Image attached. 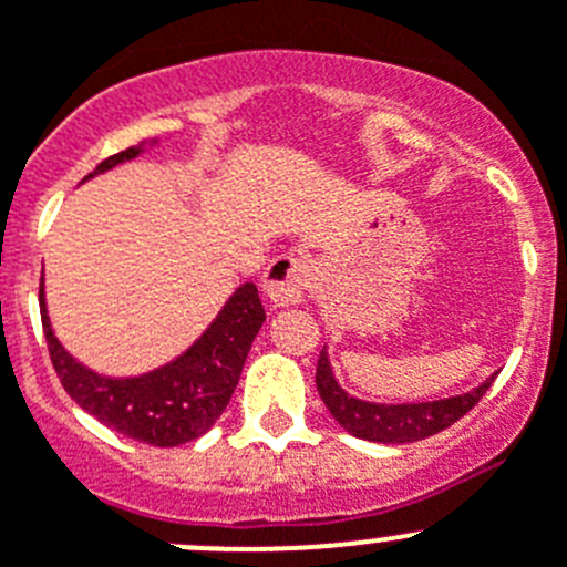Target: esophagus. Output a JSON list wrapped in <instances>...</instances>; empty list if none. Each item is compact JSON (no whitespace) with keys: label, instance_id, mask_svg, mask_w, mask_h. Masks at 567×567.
<instances>
[{"label":"esophagus","instance_id":"1","mask_svg":"<svg viewBox=\"0 0 567 567\" xmlns=\"http://www.w3.org/2000/svg\"><path fill=\"white\" fill-rule=\"evenodd\" d=\"M310 266L305 257H293V254H282L266 268L262 274V288L271 299L274 308H288V305H299L310 288Z\"/></svg>","mask_w":567,"mask_h":567}]
</instances>
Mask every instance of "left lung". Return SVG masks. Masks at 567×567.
<instances>
[{"mask_svg": "<svg viewBox=\"0 0 567 567\" xmlns=\"http://www.w3.org/2000/svg\"><path fill=\"white\" fill-rule=\"evenodd\" d=\"M492 380L495 378H486L478 389L467 391V394L427 400V403H369L338 385L330 358H327V347L321 349L319 367H316V389L338 425L352 436L383 444L420 442V439L451 427L486 394Z\"/></svg>", "mask_w": 567, "mask_h": 567, "instance_id": "left-lung-1", "label": "left lung"}]
</instances>
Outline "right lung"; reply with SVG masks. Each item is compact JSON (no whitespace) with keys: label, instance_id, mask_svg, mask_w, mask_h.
Here are the masks:
<instances>
[{"label":"right lung","instance_id":"right-lung-1","mask_svg":"<svg viewBox=\"0 0 567 567\" xmlns=\"http://www.w3.org/2000/svg\"><path fill=\"white\" fill-rule=\"evenodd\" d=\"M151 145H156V140ZM142 151L145 145L114 153L83 182L116 164L131 162ZM39 305L52 367L66 394L111 431L156 447L193 442L215 425L235 394L248 349L266 321L257 285L246 282L226 299L220 313L195 338L193 347L184 349L171 363L134 378H109L75 361L55 338L47 313L44 279L39 288Z\"/></svg>","mask_w":567,"mask_h":567}]
</instances>
